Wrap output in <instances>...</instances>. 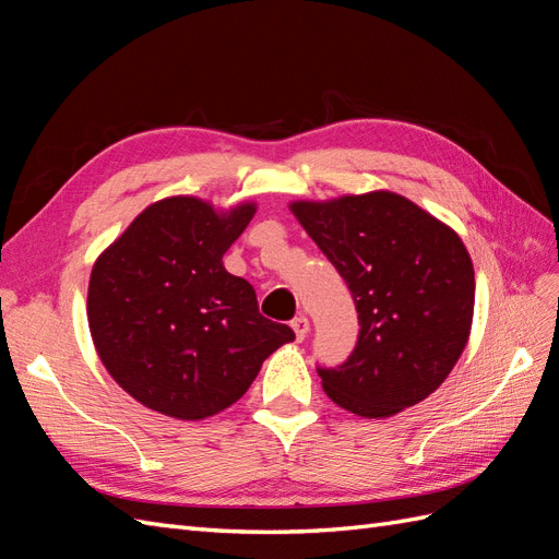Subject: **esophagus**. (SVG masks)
Listing matches in <instances>:
<instances>
[{
  "label": "esophagus",
  "instance_id": "obj_1",
  "mask_svg": "<svg viewBox=\"0 0 559 559\" xmlns=\"http://www.w3.org/2000/svg\"><path fill=\"white\" fill-rule=\"evenodd\" d=\"M292 329H294V333H296V341H302V337H306L308 331H310L308 317H306V314H298L296 319H292Z\"/></svg>",
  "mask_w": 559,
  "mask_h": 559
}]
</instances>
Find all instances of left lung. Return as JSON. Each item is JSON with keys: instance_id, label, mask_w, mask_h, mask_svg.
I'll list each match as a JSON object with an SVG mask.
<instances>
[{"instance_id": "obj_1", "label": "left lung", "mask_w": 559, "mask_h": 559, "mask_svg": "<svg viewBox=\"0 0 559 559\" xmlns=\"http://www.w3.org/2000/svg\"><path fill=\"white\" fill-rule=\"evenodd\" d=\"M292 212L359 312L347 361L317 366L329 399L370 419L427 399L462 357L471 331L476 277L460 235L389 191L302 200Z\"/></svg>"}]
</instances>
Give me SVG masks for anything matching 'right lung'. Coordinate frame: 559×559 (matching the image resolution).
Segmentation results:
<instances>
[{"label":"right lung","mask_w":559,"mask_h":559,"mask_svg":"<svg viewBox=\"0 0 559 559\" xmlns=\"http://www.w3.org/2000/svg\"><path fill=\"white\" fill-rule=\"evenodd\" d=\"M257 205L218 214L191 195L148 205L109 249L88 284V326L109 376L146 408L205 419L238 401L261 364L294 341L259 312L253 286L224 253Z\"/></svg>","instance_id":"add662e5"}]
</instances>
